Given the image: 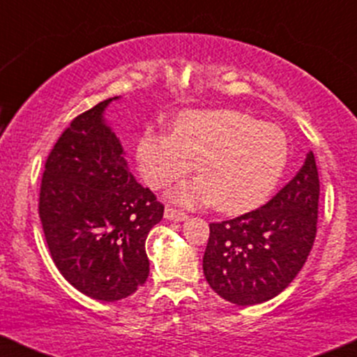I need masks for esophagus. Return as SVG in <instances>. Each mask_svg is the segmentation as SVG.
Wrapping results in <instances>:
<instances>
[{
  "mask_svg": "<svg viewBox=\"0 0 357 357\" xmlns=\"http://www.w3.org/2000/svg\"><path fill=\"white\" fill-rule=\"evenodd\" d=\"M165 218L169 220V221H184L188 218V215H186V213L179 211V210H174V208H166Z\"/></svg>",
  "mask_w": 357,
  "mask_h": 357,
  "instance_id": "34e87169",
  "label": "esophagus"
}]
</instances>
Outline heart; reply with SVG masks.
I'll use <instances>...</instances> for the list:
<instances>
[{"label":"heart","instance_id":"obj_1","mask_svg":"<svg viewBox=\"0 0 357 357\" xmlns=\"http://www.w3.org/2000/svg\"><path fill=\"white\" fill-rule=\"evenodd\" d=\"M287 155L280 127L230 109L183 114L174 134L146 130L136 147L139 171L149 186L183 178L196 162L199 178L176 184L167 196L183 206L213 202L225 213L264 203L284 173Z\"/></svg>","mask_w":357,"mask_h":357}]
</instances>
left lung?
Masks as SVG:
<instances>
[{
	"instance_id": "1",
	"label": "left lung",
	"mask_w": 357,
	"mask_h": 357,
	"mask_svg": "<svg viewBox=\"0 0 357 357\" xmlns=\"http://www.w3.org/2000/svg\"><path fill=\"white\" fill-rule=\"evenodd\" d=\"M319 174L312 153L264 206L210 225L203 272L225 301L255 305L289 287L304 267L317 233Z\"/></svg>"
}]
</instances>
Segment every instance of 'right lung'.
<instances>
[{
  "instance_id": "1",
  "label": "right lung",
  "mask_w": 357,
  "mask_h": 357,
  "mask_svg": "<svg viewBox=\"0 0 357 357\" xmlns=\"http://www.w3.org/2000/svg\"><path fill=\"white\" fill-rule=\"evenodd\" d=\"M110 97L80 114L53 146L40 190V220L67 282L102 302L129 297L149 277L146 238L165 206L136 181L105 119Z\"/></svg>"
}]
</instances>
